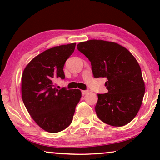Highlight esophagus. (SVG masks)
I'll return each instance as SVG.
<instances>
[{"label": "esophagus", "instance_id": "34e87169", "mask_svg": "<svg viewBox=\"0 0 160 160\" xmlns=\"http://www.w3.org/2000/svg\"><path fill=\"white\" fill-rule=\"evenodd\" d=\"M82 93L83 95H87V93H89V90H82Z\"/></svg>", "mask_w": 160, "mask_h": 160}]
</instances>
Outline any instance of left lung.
<instances>
[{"instance_id":"left-lung-1","label":"left lung","mask_w":160,"mask_h":160,"mask_svg":"<svg viewBox=\"0 0 160 160\" xmlns=\"http://www.w3.org/2000/svg\"><path fill=\"white\" fill-rule=\"evenodd\" d=\"M77 49L91 62L95 78L106 77L108 92L98 94L95 112L109 125L121 127L137 115L145 93L141 67L126 48L103 40L80 42Z\"/></svg>"}]
</instances>
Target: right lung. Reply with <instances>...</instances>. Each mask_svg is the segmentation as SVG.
<instances>
[{"label":"right lung","mask_w":160,"mask_h":160,"mask_svg":"<svg viewBox=\"0 0 160 160\" xmlns=\"http://www.w3.org/2000/svg\"><path fill=\"white\" fill-rule=\"evenodd\" d=\"M76 43L49 49L32 59L22 76V97L32 119L43 130L55 133L71 124L79 89H58L54 82L65 78V62L73 53Z\"/></svg>","instance_id":"1"}]
</instances>
